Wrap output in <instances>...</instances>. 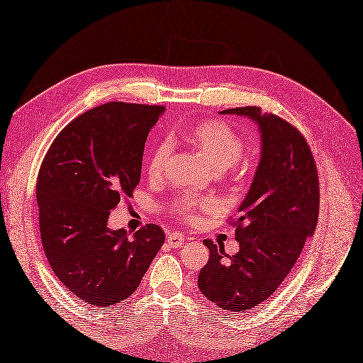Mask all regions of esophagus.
<instances>
[{
  "instance_id": "34e87169",
  "label": "esophagus",
  "mask_w": 363,
  "mask_h": 363,
  "mask_svg": "<svg viewBox=\"0 0 363 363\" xmlns=\"http://www.w3.org/2000/svg\"><path fill=\"white\" fill-rule=\"evenodd\" d=\"M183 242H184V235L183 233L174 232V233L168 235V246L175 249V247H180Z\"/></svg>"
}]
</instances>
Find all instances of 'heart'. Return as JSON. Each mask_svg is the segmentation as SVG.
<instances>
[{
    "mask_svg": "<svg viewBox=\"0 0 363 363\" xmlns=\"http://www.w3.org/2000/svg\"><path fill=\"white\" fill-rule=\"evenodd\" d=\"M186 140L194 148H197L203 157L209 162L212 169L223 172L230 166L237 164L244 152V142L241 135L232 126L223 121H206L195 123L186 131ZM171 157V145L160 143L151 154L148 172L152 179H157L163 174L166 164ZM212 200H200L194 197H184L174 204L175 213L186 220L197 218L201 209L212 206Z\"/></svg>",
    "mask_w": 363,
    "mask_h": 363,
    "instance_id": "obj_1",
    "label": "heart"
}]
</instances>
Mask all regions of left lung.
Masks as SVG:
<instances>
[{"mask_svg": "<svg viewBox=\"0 0 363 363\" xmlns=\"http://www.w3.org/2000/svg\"><path fill=\"white\" fill-rule=\"evenodd\" d=\"M220 114L249 117L257 123L261 154L233 221L240 250L229 257L224 246L204 240L209 261L199 275V289L223 310L244 313L275 293L315 233L319 180L306 139L289 122L258 106Z\"/></svg>", "mask_w": 363, "mask_h": 363, "instance_id": "obj_1", "label": "left lung"}]
</instances>
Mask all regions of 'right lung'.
Segmentation results:
<instances>
[{"mask_svg":"<svg viewBox=\"0 0 363 363\" xmlns=\"http://www.w3.org/2000/svg\"><path fill=\"white\" fill-rule=\"evenodd\" d=\"M164 106L110 102L57 134L38 174L39 230L48 264L93 307L131 296L164 242L146 224L133 238L108 228L110 212L140 182L146 139Z\"/></svg>","mask_w":363,"mask_h":363,"instance_id":"1","label":"right lung"}]
</instances>
